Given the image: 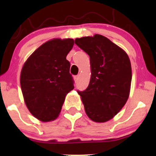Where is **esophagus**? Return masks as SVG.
Segmentation results:
<instances>
[{"mask_svg":"<svg viewBox=\"0 0 156 156\" xmlns=\"http://www.w3.org/2000/svg\"><path fill=\"white\" fill-rule=\"evenodd\" d=\"M74 78H75V80H76V82H78V78H79V76H76L74 77Z\"/></svg>","mask_w":156,"mask_h":156,"instance_id":"34e87169","label":"esophagus"}]
</instances>
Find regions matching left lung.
<instances>
[{"label": "left lung", "mask_w": 156, "mask_h": 156, "mask_svg": "<svg viewBox=\"0 0 156 156\" xmlns=\"http://www.w3.org/2000/svg\"><path fill=\"white\" fill-rule=\"evenodd\" d=\"M75 43L89 55L90 81L86 90L78 91L86 114L96 122L112 119L128 99L132 79L128 54L100 34L77 38Z\"/></svg>", "instance_id": "obj_1"}]
</instances>
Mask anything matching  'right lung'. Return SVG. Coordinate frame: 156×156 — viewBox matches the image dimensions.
Here are the masks:
<instances>
[{"label": "right lung", "mask_w": 156, "mask_h": 156, "mask_svg": "<svg viewBox=\"0 0 156 156\" xmlns=\"http://www.w3.org/2000/svg\"><path fill=\"white\" fill-rule=\"evenodd\" d=\"M74 44L73 39H53L37 48L25 62L20 86L25 103L39 120L58 117L65 97L74 89L66 57Z\"/></svg>", "instance_id": "1"}]
</instances>
